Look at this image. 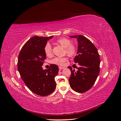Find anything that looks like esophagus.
<instances>
[{"mask_svg":"<svg viewBox=\"0 0 121 121\" xmlns=\"http://www.w3.org/2000/svg\"><path fill=\"white\" fill-rule=\"evenodd\" d=\"M64 69V67H59V70H61L62 69Z\"/></svg>","mask_w":121,"mask_h":121,"instance_id":"1","label":"esophagus"}]
</instances>
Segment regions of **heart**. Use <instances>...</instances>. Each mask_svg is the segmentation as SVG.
I'll list each match as a JSON object with an SVG mask.
<instances>
[{
	"mask_svg": "<svg viewBox=\"0 0 121 121\" xmlns=\"http://www.w3.org/2000/svg\"><path fill=\"white\" fill-rule=\"evenodd\" d=\"M56 43L64 48V54L68 56L72 57L75 56L77 53V48L74 44L71 43V41L66 37H62L56 40ZM44 52L46 56L52 57L53 56L52 48L49 43H47L44 47ZM67 60L66 57H56L51 61V63L59 66H63Z\"/></svg>",
	"mask_w": 121,
	"mask_h": 121,
	"instance_id": "b5f03b06",
	"label": "heart"
}]
</instances>
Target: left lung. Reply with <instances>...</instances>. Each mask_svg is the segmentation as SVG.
<instances>
[{"label":"left lung","instance_id":"left-lung-1","mask_svg":"<svg viewBox=\"0 0 121 121\" xmlns=\"http://www.w3.org/2000/svg\"><path fill=\"white\" fill-rule=\"evenodd\" d=\"M70 37L78 39V55L74 62L80 67L76 72L71 66L68 67L71 72L69 82L73 90L84 93L90 89L96 81L100 71V59L97 48L87 38L82 35Z\"/></svg>","mask_w":121,"mask_h":121}]
</instances>
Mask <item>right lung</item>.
<instances>
[{"instance_id":"right-lung-1","label":"right lung","mask_w":121,"mask_h":121,"mask_svg":"<svg viewBox=\"0 0 121 121\" xmlns=\"http://www.w3.org/2000/svg\"><path fill=\"white\" fill-rule=\"evenodd\" d=\"M53 37H31L24 44L18 56V70L21 78L31 91L41 96L51 94L56 87L55 78L58 73V66L51 64L48 69L42 68L46 59L44 47Z\"/></svg>"}]
</instances>
